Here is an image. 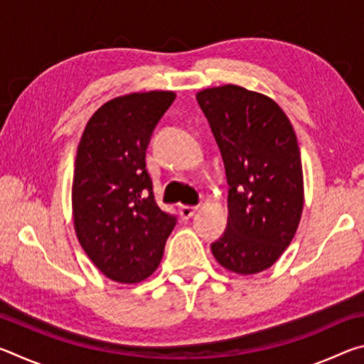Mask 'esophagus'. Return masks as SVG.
Listing matches in <instances>:
<instances>
[{
    "mask_svg": "<svg viewBox=\"0 0 364 364\" xmlns=\"http://www.w3.org/2000/svg\"><path fill=\"white\" fill-rule=\"evenodd\" d=\"M196 212H197V207H191V205H181L180 207V217L183 220H189Z\"/></svg>",
    "mask_w": 364,
    "mask_h": 364,
    "instance_id": "esophagus-1",
    "label": "esophagus"
}]
</instances>
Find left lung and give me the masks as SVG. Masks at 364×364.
Wrapping results in <instances>:
<instances>
[{"mask_svg": "<svg viewBox=\"0 0 364 364\" xmlns=\"http://www.w3.org/2000/svg\"><path fill=\"white\" fill-rule=\"evenodd\" d=\"M196 97L230 186L228 225L212 254L232 273H260L291 244L304 210L297 136L278 104L242 86L207 88Z\"/></svg>", "mask_w": 364, "mask_h": 364, "instance_id": "obj_1", "label": "left lung"}]
</instances>
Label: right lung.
<instances>
[{
  "instance_id": "1",
  "label": "right lung",
  "mask_w": 364,
  "mask_h": 364,
  "mask_svg": "<svg viewBox=\"0 0 364 364\" xmlns=\"http://www.w3.org/2000/svg\"><path fill=\"white\" fill-rule=\"evenodd\" d=\"M173 91L132 93L107 101L80 139L72 184L80 244L109 279L134 284L157 269L176 217L160 210L146 170L152 132Z\"/></svg>"
}]
</instances>
